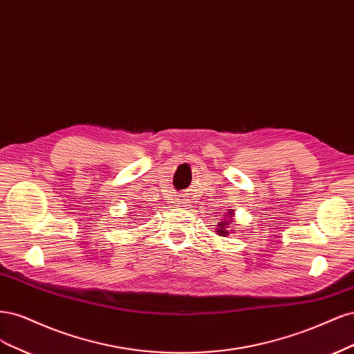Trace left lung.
Returning a JSON list of instances; mask_svg holds the SVG:
<instances>
[{
  "label": "left lung",
  "mask_w": 354,
  "mask_h": 354,
  "mask_svg": "<svg viewBox=\"0 0 354 354\" xmlns=\"http://www.w3.org/2000/svg\"><path fill=\"white\" fill-rule=\"evenodd\" d=\"M234 209H227V212H225V214H222V218L219 222H218V227H216V232H218V235L221 236H226L227 234V225H230L232 222V218H234Z\"/></svg>",
  "instance_id": "1"
}]
</instances>
